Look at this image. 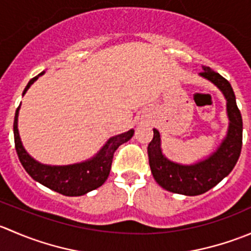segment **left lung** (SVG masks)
Returning a JSON list of instances; mask_svg holds the SVG:
<instances>
[{
  "label": "left lung",
  "mask_w": 251,
  "mask_h": 251,
  "mask_svg": "<svg viewBox=\"0 0 251 251\" xmlns=\"http://www.w3.org/2000/svg\"><path fill=\"white\" fill-rule=\"evenodd\" d=\"M201 76L211 81L226 98L229 125L225 140L216 151L204 160L192 165H182L169 160L163 154L160 133L153 128V140L148 144L149 166L159 186L173 193L199 196L221 182L235 166L242 151L243 120L235 103L231 83L209 67H203Z\"/></svg>",
  "instance_id": "8db88e82"
}]
</instances>
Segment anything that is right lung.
Here are the masks:
<instances>
[{"label":"right lung","instance_id":"add662e5","mask_svg":"<svg viewBox=\"0 0 251 251\" xmlns=\"http://www.w3.org/2000/svg\"><path fill=\"white\" fill-rule=\"evenodd\" d=\"M45 72L39 74L37 76L32 77L25 87L23 96L25 95L30 86L44 75ZM19 107L17 108L16 116H14L13 132H14V143H16V151L22 163L23 168L27 174L37 181L39 183L44 184L47 188L58 192L63 196L68 197H78L93 191L102 186L107 181L109 176L113 156L119 146L127 142L133 136L135 131L130 130L121 135L114 136L108 140L107 143L102 147L100 151L93 158L83 161V163L73 164V165L64 166H50L39 163L34 158L27 154L23 147L20 141L19 131H18V114Z\"/></svg>","mask_w":251,"mask_h":251}]
</instances>
